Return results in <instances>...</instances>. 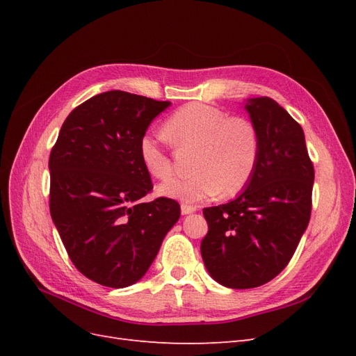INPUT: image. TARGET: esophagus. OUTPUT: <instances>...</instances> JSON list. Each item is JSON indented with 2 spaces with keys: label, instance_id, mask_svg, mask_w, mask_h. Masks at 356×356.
<instances>
[{
  "label": "esophagus",
  "instance_id": "esophagus-1",
  "mask_svg": "<svg viewBox=\"0 0 356 356\" xmlns=\"http://www.w3.org/2000/svg\"><path fill=\"white\" fill-rule=\"evenodd\" d=\"M193 212H196V207H191V204H187V203L181 204V213L182 215H188V213H193Z\"/></svg>",
  "mask_w": 356,
  "mask_h": 356
}]
</instances>
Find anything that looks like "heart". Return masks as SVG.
Returning <instances> with one entry per match:
<instances>
[{
  "label": "heart",
  "mask_w": 356,
  "mask_h": 356,
  "mask_svg": "<svg viewBox=\"0 0 356 356\" xmlns=\"http://www.w3.org/2000/svg\"><path fill=\"white\" fill-rule=\"evenodd\" d=\"M163 131L175 147L196 148L191 165L196 174L165 182L159 186V195L195 203L220 191L222 196L238 195L251 181L260 154V138L248 118L225 117L212 105L191 102L168 118ZM139 157L154 178L168 179L174 174L170 157L152 135L139 139Z\"/></svg>",
  "instance_id": "1"
}]
</instances>
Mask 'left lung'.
Returning a JSON list of instances; mask_svg holds the SVG:
<instances>
[{"label": "left lung", "mask_w": 356, "mask_h": 356, "mask_svg": "<svg viewBox=\"0 0 356 356\" xmlns=\"http://www.w3.org/2000/svg\"><path fill=\"white\" fill-rule=\"evenodd\" d=\"M260 138L251 181L234 200L204 208L203 263L218 284L246 289L267 284L293 258L307 229L315 170L305 132L276 101L248 99Z\"/></svg>", "instance_id": "1"}]
</instances>
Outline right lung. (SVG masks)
I'll return each instance as SVG.
<instances>
[{"instance_id":"add662e5","label":"right lung","mask_w":356,"mask_h":356,"mask_svg":"<svg viewBox=\"0 0 356 356\" xmlns=\"http://www.w3.org/2000/svg\"><path fill=\"white\" fill-rule=\"evenodd\" d=\"M170 105L110 90L74 108L49 159L50 215L74 266L110 288L138 282L166 233L178 221V202L159 197L139 157V139Z\"/></svg>"}]
</instances>
